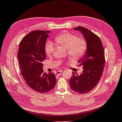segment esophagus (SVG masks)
Segmentation results:
<instances>
[{"instance_id":"34e87169","label":"esophagus","mask_w":122,"mask_h":122,"mask_svg":"<svg viewBox=\"0 0 122 122\" xmlns=\"http://www.w3.org/2000/svg\"><path fill=\"white\" fill-rule=\"evenodd\" d=\"M62 72V71H57L55 72V74L56 75H60Z\"/></svg>"}]
</instances>
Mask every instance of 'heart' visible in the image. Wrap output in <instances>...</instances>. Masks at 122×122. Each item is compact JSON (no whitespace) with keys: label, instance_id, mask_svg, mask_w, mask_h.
<instances>
[{"label":"heart","instance_id":"1","mask_svg":"<svg viewBox=\"0 0 122 122\" xmlns=\"http://www.w3.org/2000/svg\"><path fill=\"white\" fill-rule=\"evenodd\" d=\"M55 45L67 50L69 57L72 59H78L81 57L85 52L87 47L86 40L83 38H77L76 35L66 33L57 37ZM54 50V45L48 42L45 46V52L48 56L51 57Z\"/></svg>","mask_w":122,"mask_h":122}]
</instances>
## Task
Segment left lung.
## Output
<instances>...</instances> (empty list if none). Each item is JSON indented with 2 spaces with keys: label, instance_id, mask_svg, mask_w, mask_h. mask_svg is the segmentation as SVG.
Wrapping results in <instances>:
<instances>
[{
  "label": "left lung",
  "instance_id": "1",
  "mask_svg": "<svg viewBox=\"0 0 122 122\" xmlns=\"http://www.w3.org/2000/svg\"><path fill=\"white\" fill-rule=\"evenodd\" d=\"M73 29L82 34L87 47L86 53L78 61L79 65L83 66L82 73L78 75L73 72L69 84L73 91L83 94L91 91L100 81L105 66V52L100 38L92 31L80 26Z\"/></svg>",
  "mask_w": 122,
  "mask_h": 122
}]
</instances>
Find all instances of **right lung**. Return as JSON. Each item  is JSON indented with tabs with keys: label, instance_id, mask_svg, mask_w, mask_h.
Segmentation results:
<instances>
[{
	"label": "right lung",
	"instance_id": "obj_1",
	"mask_svg": "<svg viewBox=\"0 0 122 122\" xmlns=\"http://www.w3.org/2000/svg\"><path fill=\"white\" fill-rule=\"evenodd\" d=\"M50 31L33 30L20 43L17 53L21 73L29 86L36 92L51 91L56 83L53 73L43 72L42 62L46 58L45 45Z\"/></svg>",
	"mask_w": 122,
	"mask_h": 122
}]
</instances>
